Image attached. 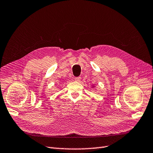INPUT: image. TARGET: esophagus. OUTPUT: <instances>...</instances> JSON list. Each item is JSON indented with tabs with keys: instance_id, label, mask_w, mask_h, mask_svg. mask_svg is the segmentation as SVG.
<instances>
[{
	"instance_id": "34e87169",
	"label": "esophagus",
	"mask_w": 153,
	"mask_h": 153,
	"mask_svg": "<svg viewBox=\"0 0 153 153\" xmlns=\"http://www.w3.org/2000/svg\"><path fill=\"white\" fill-rule=\"evenodd\" d=\"M74 80L76 81H81V77H77L74 78Z\"/></svg>"
}]
</instances>
